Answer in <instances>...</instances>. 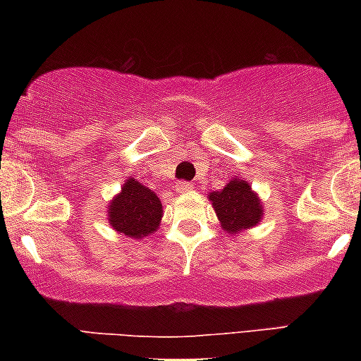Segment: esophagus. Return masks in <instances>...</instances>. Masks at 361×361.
<instances>
[{
    "label": "esophagus",
    "instance_id": "esophagus-1",
    "mask_svg": "<svg viewBox=\"0 0 361 361\" xmlns=\"http://www.w3.org/2000/svg\"><path fill=\"white\" fill-rule=\"evenodd\" d=\"M175 190H177V193H188V191L193 190V186L190 183H177L175 184Z\"/></svg>",
    "mask_w": 361,
    "mask_h": 361
}]
</instances>
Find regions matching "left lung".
Instances as JSON below:
<instances>
[{"instance_id": "8db88e82", "label": "left lung", "mask_w": 361, "mask_h": 361, "mask_svg": "<svg viewBox=\"0 0 361 361\" xmlns=\"http://www.w3.org/2000/svg\"><path fill=\"white\" fill-rule=\"evenodd\" d=\"M208 199L219 216L220 228L231 237L255 228L264 219L262 199L245 178H231L220 191L208 193Z\"/></svg>"}]
</instances>
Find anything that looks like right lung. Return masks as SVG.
<instances>
[{
  "instance_id": "add662e5",
  "label": "right lung",
  "mask_w": 361,
  "mask_h": 361,
  "mask_svg": "<svg viewBox=\"0 0 361 361\" xmlns=\"http://www.w3.org/2000/svg\"><path fill=\"white\" fill-rule=\"evenodd\" d=\"M108 224L124 237L142 240L159 229L162 202L155 191L128 177L121 191L108 202Z\"/></svg>"
}]
</instances>
